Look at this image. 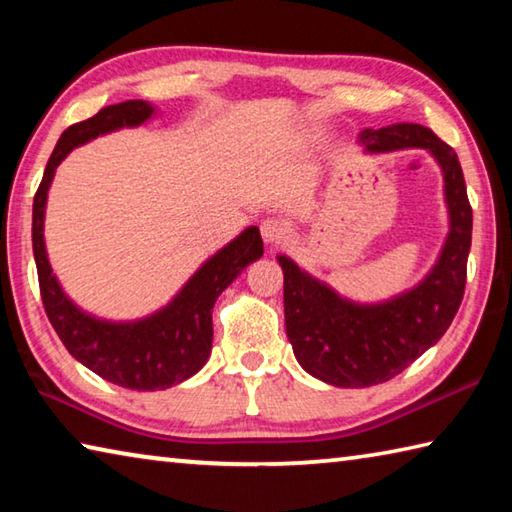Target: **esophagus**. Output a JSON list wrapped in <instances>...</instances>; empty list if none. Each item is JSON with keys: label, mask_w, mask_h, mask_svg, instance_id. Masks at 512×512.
Instances as JSON below:
<instances>
[{"label": "esophagus", "mask_w": 512, "mask_h": 512, "mask_svg": "<svg viewBox=\"0 0 512 512\" xmlns=\"http://www.w3.org/2000/svg\"><path fill=\"white\" fill-rule=\"evenodd\" d=\"M259 230H262V239L271 246L280 244L284 235H287V228H284V223L277 221V219H266Z\"/></svg>", "instance_id": "esophagus-1"}]
</instances>
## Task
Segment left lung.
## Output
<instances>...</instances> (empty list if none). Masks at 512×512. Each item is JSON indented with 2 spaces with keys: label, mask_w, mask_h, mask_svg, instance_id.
I'll return each instance as SVG.
<instances>
[{
  "label": "left lung",
  "mask_w": 512,
  "mask_h": 512,
  "mask_svg": "<svg viewBox=\"0 0 512 512\" xmlns=\"http://www.w3.org/2000/svg\"><path fill=\"white\" fill-rule=\"evenodd\" d=\"M370 153L420 146L440 162L449 207V235L433 271L418 287L379 305H354L302 273L289 257L284 273V320L293 354L309 375L341 388H366L400 375L452 325L461 307L472 244V207L458 155L420 124L361 131Z\"/></svg>",
  "instance_id": "obj_1"
}]
</instances>
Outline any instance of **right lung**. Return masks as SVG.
Wrapping results in <instances>:
<instances>
[{"instance_id":"add662e5","label":"right lung","mask_w":512,"mask_h":512,"mask_svg":"<svg viewBox=\"0 0 512 512\" xmlns=\"http://www.w3.org/2000/svg\"><path fill=\"white\" fill-rule=\"evenodd\" d=\"M151 115V103L124 101L101 108L94 117L69 126L60 135L33 198V255L49 323L76 361L99 377L131 391H160L180 384L203 368L212 350V309L216 298L250 262L264 253L259 228L253 225L207 259L185 289L171 300V305L137 323H106L72 305L51 275L42 237L51 178L74 146L117 131L121 126L142 124Z\"/></svg>"}]
</instances>
